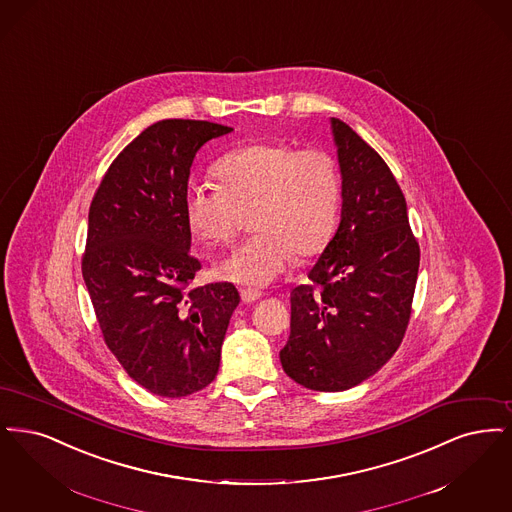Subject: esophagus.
<instances>
[{
	"label": "esophagus",
	"mask_w": 512,
	"mask_h": 512,
	"mask_svg": "<svg viewBox=\"0 0 512 512\" xmlns=\"http://www.w3.org/2000/svg\"><path fill=\"white\" fill-rule=\"evenodd\" d=\"M262 296V292L260 290L254 289H243L241 290V300L245 302V304H252V302H256L258 298Z\"/></svg>",
	"instance_id": "34e87169"
}]
</instances>
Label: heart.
<instances>
[{
  "label": "heart",
  "instance_id": "obj_1",
  "mask_svg": "<svg viewBox=\"0 0 512 512\" xmlns=\"http://www.w3.org/2000/svg\"><path fill=\"white\" fill-rule=\"evenodd\" d=\"M218 187L189 185L183 216L206 246L233 241L243 212L256 233L237 246L218 273L223 279L266 287L298 256H312L331 239L340 204V176L333 156L294 149L285 141H258L223 155Z\"/></svg>",
  "mask_w": 512,
  "mask_h": 512
}]
</instances>
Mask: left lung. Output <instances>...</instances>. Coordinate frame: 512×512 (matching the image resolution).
Returning <instances> with one entry per match:
<instances>
[{
	"label": "left lung",
	"mask_w": 512,
	"mask_h": 512,
	"mask_svg": "<svg viewBox=\"0 0 512 512\" xmlns=\"http://www.w3.org/2000/svg\"><path fill=\"white\" fill-rule=\"evenodd\" d=\"M342 174L340 225L290 292L285 373L317 392H342L396 354L411 317L421 250L388 164L342 120L331 118Z\"/></svg>",
	"instance_id": "obj_1"
}]
</instances>
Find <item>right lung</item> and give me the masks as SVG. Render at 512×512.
<instances>
[{
    "label": "right lung",
    "mask_w": 512,
    "mask_h": 512,
    "mask_svg": "<svg viewBox=\"0 0 512 512\" xmlns=\"http://www.w3.org/2000/svg\"><path fill=\"white\" fill-rule=\"evenodd\" d=\"M233 128L160 120L114 158L89 206L82 275L99 329L139 386L183 398L220 369L223 338L239 306L231 283L191 287L183 197L200 147Z\"/></svg>",
    "instance_id": "1"
}]
</instances>
